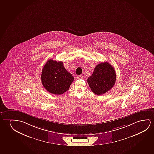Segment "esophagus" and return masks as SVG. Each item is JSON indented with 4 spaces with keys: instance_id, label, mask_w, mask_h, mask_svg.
Returning a JSON list of instances; mask_svg holds the SVG:
<instances>
[{
    "instance_id": "34e87169",
    "label": "esophagus",
    "mask_w": 154,
    "mask_h": 154,
    "mask_svg": "<svg viewBox=\"0 0 154 154\" xmlns=\"http://www.w3.org/2000/svg\"><path fill=\"white\" fill-rule=\"evenodd\" d=\"M83 77H84V76L83 75H78L77 76V78L78 79H83Z\"/></svg>"
}]
</instances>
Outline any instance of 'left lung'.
<instances>
[{
  "mask_svg": "<svg viewBox=\"0 0 154 154\" xmlns=\"http://www.w3.org/2000/svg\"><path fill=\"white\" fill-rule=\"evenodd\" d=\"M116 73L109 63H100L96 66L87 83L94 94L100 95L113 87L116 81Z\"/></svg>",
  "mask_w": 154,
  "mask_h": 154,
  "instance_id": "8db88e82",
  "label": "left lung"
}]
</instances>
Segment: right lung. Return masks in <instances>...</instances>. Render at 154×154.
<instances>
[{
    "instance_id": "obj_1",
    "label": "right lung",
    "mask_w": 154,
    "mask_h": 154,
    "mask_svg": "<svg viewBox=\"0 0 154 154\" xmlns=\"http://www.w3.org/2000/svg\"><path fill=\"white\" fill-rule=\"evenodd\" d=\"M41 76L45 89L55 95H61L67 91L74 80V77L63 67L62 61L52 59L47 61Z\"/></svg>"
}]
</instances>
